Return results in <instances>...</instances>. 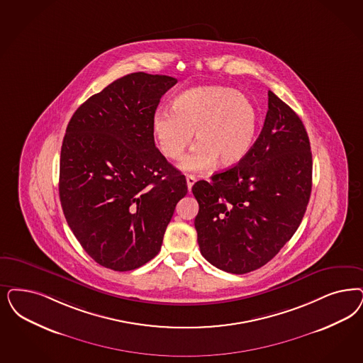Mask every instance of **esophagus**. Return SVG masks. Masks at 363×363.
<instances>
[{
  "label": "esophagus",
  "mask_w": 363,
  "mask_h": 363,
  "mask_svg": "<svg viewBox=\"0 0 363 363\" xmlns=\"http://www.w3.org/2000/svg\"><path fill=\"white\" fill-rule=\"evenodd\" d=\"M197 179H196V177L194 175H186V182H188V189L189 191L191 190V186L194 185V182H196Z\"/></svg>",
  "instance_id": "esophagus-1"
}]
</instances>
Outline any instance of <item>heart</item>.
<instances>
[{
    "mask_svg": "<svg viewBox=\"0 0 363 363\" xmlns=\"http://www.w3.org/2000/svg\"><path fill=\"white\" fill-rule=\"evenodd\" d=\"M259 128L255 104L226 87L194 88L173 101V111L160 110L152 133L167 160H179L191 143L194 147L181 163L185 172L232 167L250 152Z\"/></svg>",
    "mask_w": 363,
    "mask_h": 363,
    "instance_id": "heart-1",
    "label": "heart"
}]
</instances>
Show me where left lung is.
I'll list each match as a JSON object with an SVG mask.
<instances>
[{
  "label": "left lung",
  "mask_w": 363,
  "mask_h": 363,
  "mask_svg": "<svg viewBox=\"0 0 363 363\" xmlns=\"http://www.w3.org/2000/svg\"><path fill=\"white\" fill-rule=\"evenodd\" d=\"M313 188V154L296 113L268 91V111L236 166L199 181L194 226L202 256L242 275L272 260L299 228Z\"/></svg>",
  "instance_id": "obj_1"
}]
</instances>
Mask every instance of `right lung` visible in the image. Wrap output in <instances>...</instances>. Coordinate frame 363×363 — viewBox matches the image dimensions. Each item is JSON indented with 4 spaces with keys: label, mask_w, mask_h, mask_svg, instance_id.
Segmentation results:
<instances>
[{
    "label": "right lung",
    "mask_w": 363,
    "mask_h": 363,
    "mask_svg": "<svg viewBox=\"0 0 363 363\" xmlns=\"http://www.w3.org/2000/svg\"><path fill=\"white\" fill-rule=\"evenodd\" d=\"M172 76L135 72L92 95L72 115L60 154L65 220L96 263L125 272L161 250L186 178L155 147L152 119Z\"/></svg>",
    "instance_id": "1"
}]
</instances>
